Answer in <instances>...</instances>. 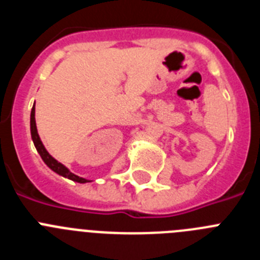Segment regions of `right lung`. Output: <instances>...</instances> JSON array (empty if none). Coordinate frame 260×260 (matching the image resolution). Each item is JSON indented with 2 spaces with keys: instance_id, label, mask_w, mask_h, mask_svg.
<instances>
[{
  "instance_id": "add662e5",
  "label": "right lung",
  "mask_w": 260,
  "mask_h": 260,
  "mask_svg": "<svg viewBox=\"0 0 260 260\" xmlns=\"http://www.w3.org/2000/svg\"><path fill=\"white\" fill-rule=\"evenodd\" d=\"M29 125H31L32 142H34V144H35L36 151H38L39 155L41 156L43 161L48 165V168H50L53 172H56V173L59 174V176L65 177V178H69V180L74 181V182H79V183L91 182L89 180H86V178H82V177L77 176V174L71 173V172L69 171L65 165L61 164L59 161H57L56 158L53 157L52 155H49V152L47 151V148L44 147V144H43V142H41L40 137H39V134H38V127H36V121H35V104H34V107H32V110H31Z\"/></svg>"
}]
</instances>
